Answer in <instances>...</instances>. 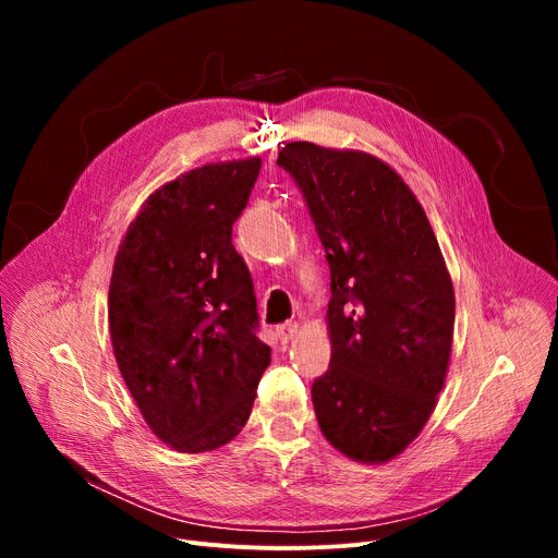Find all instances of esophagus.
<instances>
[{
	"instance_id": "esophagus-1",
	"label": "esophagus",
	"mask_w": 558,
	"mask_h": 558,
	"mask_svg": "<svg viewBox=\"0 0 558 558\" xmlns=\"http://www.w3.org/2000/svg\"><path fill=\"white\" fill-rule=\"evenodd\" d=\"M278 335H280V341H282V343L291 341V339H294V337L299 335V324H296V320H289V324H282V326L278 328Z\"/></svg>"
}]
</instances>
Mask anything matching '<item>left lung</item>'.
Listing matches in <instances>:
<instances>
[{
  "mask_svg": "<svg viewBox=\"0 0 558 558\" xmlns=\"http://www.w3.org/2000/svg\"><path fill=\"white\" fill-rule=\"evenodd\" d=\"M299 185L330 267L332 357L314 379L320 432L345 457L383 463L427 423L450 362L454 291L421 203L362 151L291 142Z\"/></svg>",
  "mask_w": 558,
  "mask_h": 558,
  "instance_id": "1",
  "label": "left lung"
}]
</instances>
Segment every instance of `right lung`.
Instances as JSON below:
<instances>
[{
  "instance_id": "1",
  "label": "right lung",
  "mask_w": 558,
  "mask_h": 558,
  "mask_svg": "<svg viewBox=\"0 0 558 558\" xmlns=\"http://www.w3.org/2000/svg\"><path fill=\"white\" fill-rule=\"evenodd\" d=\"M259 167V158L205 165L167 183L114 257V360L146 425L179 452L232 441L271 362L251 271L232 246Z\"/></svg>"
}]
</instances>
